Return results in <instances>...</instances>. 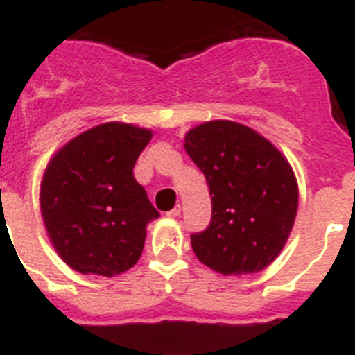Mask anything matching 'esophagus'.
I'll use <instances>...</instances> for the list:
<instances>
[{
    "instance_id": "esophagus-1",
    "label": "esophagus",
    "mask_w": 355,
    "mask_h": 355,
    "mask_svg": "<svg viewBox=\"0 0 355 355\" xmlns=\"http://www.w3.org/2000/svg\"><path fill=\"white\" fill-rule=\"evenodd\" d=\"M180 212H182L180 205H175V207L171 209V211L166 212V216H168V218H177V216H180Z\"/></svg>"
}]
</instances>
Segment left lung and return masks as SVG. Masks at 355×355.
<instances>
[{
  "label": "left lung",
  "mask_w": 355,
  "mask_h": 355,
  "mask_svg": "<svg viewBox=\"0 0 355 355\" xmlns=\"http://www.w3.org/2000/svg\"><path fill=\"white\" fill-rule=\"evenodd\" d=\"M184 148L211 191V223L191 234L200 263L221 275L270 266L288 241L298 209L297 178L286 157L250 126L227 119L195 126Z\"/></svg>",
  "instance_id": "8db88e82"
}]
</instances>
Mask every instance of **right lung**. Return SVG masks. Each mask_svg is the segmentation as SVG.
Wrapping results in <instances>:
<instances>
[{
    "instance_id": "obj_1",
    "label": "right lung",
    "mask_w": 355,
    "mask_h": 355,
    "mask_svg": "<svg viewBox=\"0 0 355 355\" xmlns=\"http://www.w3.org/2000/svg\"><path fill=\"white\" fill-rule=\"evenodd\" d=\"M150 139L146 128L103 123L49 160L41 184L42 220L53 248L73 270L114 277L139 261L146 225L159 218L132 171Z\"/></svg>"
}]
</instances>
